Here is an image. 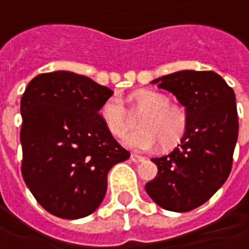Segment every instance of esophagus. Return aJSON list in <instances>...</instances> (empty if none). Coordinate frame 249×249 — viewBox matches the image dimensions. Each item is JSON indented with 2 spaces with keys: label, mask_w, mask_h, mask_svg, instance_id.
Wrapping results in <instances>:
<instances>
[{
  "label": "esophagus",
  "mask_w": 249,
  "mask_h": 249,
  "mask_svg": "<svg viewBox=\"0 0 249 249\" xmlns=\"http://www.w3.org/2000/svg\"><path fill=\"white\" fill-rule=\"evenodd\" d=\"M131 160H132L133 162H142V161H144V157L138 156V154H131Z\"/></svg>",
  "instance_id": "obj_1"
}]
</instances>
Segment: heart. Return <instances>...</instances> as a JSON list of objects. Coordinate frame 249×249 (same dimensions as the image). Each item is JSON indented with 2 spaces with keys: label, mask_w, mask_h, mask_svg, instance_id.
<instances>
[{
  "label": "heart",
  "mask_w": 249,
  "mask_h": 249,
  "mask_svg": "<svg viewBox=\"0 0 249 249\" xmlns=\"http://www.w3.org/2000/svg\"><path fill=\"white\" fill-rule=\"evenodd\" d=\"M132 113L139 118V131L125 133L133 125L132 114L118 98H108L100 107V118L107 131L132 150H150L161 143L162 149L176 146L186 133L189 116L184 107L169 103L167 95L151 89H139L129 95Z\"/></svg>",
  "instance_id": "b5f03b06"
}]
</instances>
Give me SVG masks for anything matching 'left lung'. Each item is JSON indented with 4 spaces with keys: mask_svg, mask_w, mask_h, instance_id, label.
Segmentation results:
<instances>
[{
    "mask_svg": "<svg viewBox=\"0 0 249 249\" xmlns=\"http://www.w3.org/2000/svg\"><path fill=\"white\" fill-rule=\"evenodd\" d=\"M151 84L175 95L189 125L178 147L151 159L159 172L146 192L164 210L187 212L208 201L231 171L238 136L236 95L215 71L182 70Z\"/></svg>",
    "mask_w": 249,
    "mask_h": 249,
    "instance_id": "left-lung-1",
    "label": "left lung"
}]
</instances>
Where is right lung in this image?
<instances>
[{"mask_svg": "<svg viewBox=\"0 0 249 249\" xmlns=\"http://www.w3.org/2000/svg\"><path fill=\"white\" fill-rule=\"evenodd\" d=\"M113 90L73 71L34 77L20 100L22 175L42 208L62 219L98 210L107 174L129 159L99 110Z\"/></svg>", "mask_w": 249, "mask_h": 249, "instance_id": "right-lung-1", "label": "right lung"}]
</instances>
